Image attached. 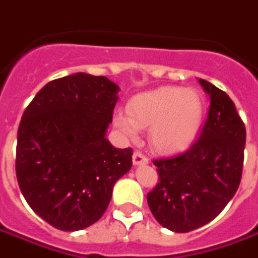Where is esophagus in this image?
I'll return each mask as SVG.
<instances>
[{
	"instance_id": "obj_1",
	"label": "esophagus",
	"mask_w": 258,
	"mask_h": 258,
	"mask_svg": "<svg viewBox=\"0 0 258 258\" xmlns=\"http://www.w3.org/2000/svg\"><path fill=\"white\" fill-rule=\"evenodd\" d=\"M133 163H134V166H141V164H146L148 163V157L144 155V153H141V152H134V155H133Z\"/></svg>"
}]
</instances>
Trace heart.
<instances>
[{"label":"heart","instance_id":"1","mask_svg":"<svg viewBox=\"0 0 258 258\" xmlns=\"http://www.w3.org/2000/svg\"><path fill=\"white\" fill-rule=\"evenodd\" d=\"M203 103L195 91L182 87H160L134 96L128 112L114 113L113 123L125 138L149 130V141L162 153L186 149L199 133Z\"/></svg>","mask_w":258,"mask_h":258}]
</instances>
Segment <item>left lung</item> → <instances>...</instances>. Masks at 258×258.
I'll use <instances>...</instances> for the list:
<instances>
[{
  "label": "left lung",
  "mask_w": 258,
  "mask_h": 258,
  "mask_svg": "<svg viewBox=\"0 0 258 258\" xmlns=\"http://www.w3.org/2000/svg\"><path fill=\"white\" fill-rule=\"evenodd\" d=\"M210 109L199 140L178 156L155 160L160 182L146 199L156 221L189 232L214 220L242 178L246 128L231 98L206 80Z\"/></svg>",
  "instance_id": "1"
}]
</instances>
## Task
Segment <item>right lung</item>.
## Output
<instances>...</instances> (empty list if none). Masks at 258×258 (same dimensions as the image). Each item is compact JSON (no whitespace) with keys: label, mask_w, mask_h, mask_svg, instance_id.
<instances>
[{"label":"right lung","mask_w":258,"mask_h":258,"mask_svg":"<svg viewBox=\"0 0 258 258\" xmlns=\"http://www.w3.org/2000/svg\"><path fill=\"white\" fill-rule=\"evenodd\" d=\"M117 84L76 73L49 81L26 107L18 130L16 177L36 214L60 231L96 222L113 186L133 166V149L106 140Z\"/></svg>","instance_id":"right-lung-1"}]
</instances>
